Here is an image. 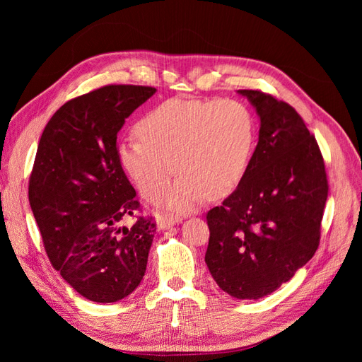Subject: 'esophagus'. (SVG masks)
<instances>
[{"instance_id": "esophagus-1", "label": "esophagus", "mask_w": 362, "mask_h": 362, "mask_svg": "<svg viewBox=\"0 0 362 362\" xmlns=\"http://www.w3.org/2000/svg\"><path fill=\"white\" fill-rule=\"evenodd\" d=\"M181 222V218L177 217V216H170V214H166V216H160L157 218V226L158 229H166V228H170L172 225Z\"/></svg>"}]
</instances>
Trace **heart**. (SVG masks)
Segmentation results:
<instances>
[{"instance_id": "obj_1", "label": "heart", "mask_w": 362, "mask_h": 362, "mask_svg": "<svg viewBox=\"0 0 362 362\" xmlns=\"http://www.w3.org/2000/svg\"><path fill=\"white\" fill-rule=\"evenodd\" d=\"M136 134L139 140L119 146L120 164L151 201L166 190L177 168L180 178L161 204L187 213L206 194L222 198L243 181L254 152L255 122L243 103L229 98H172L139 120Z\"/></svg>"}]
</instances>
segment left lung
I'll return each mask as SVG.
<instances>
[{"label":"left lung","mask_w":362,"mask_h":362,"mask_svg":"<svg viewBox=\"0 0 362 362\" xmlns=\"http://www.w3.org/2000/svg\"><path fill=\"white\" fill-rule=\"evenodd\" d=\"M238 93L259 116L258 145L243 181L206 213L205 262L225 293L259 299L315 254L329 185L320 148L299 113L264 92Z\"/></svg>","instance_id":"1"}]
</instances>
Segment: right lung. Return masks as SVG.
I'll return each mask as SVG.
<instances>
[{
    "instance_id": "obj_1",
    "label": "right lung",
    "mask_w": 362,
    "mask_h": 362,
    "mask_svg": "<svg viewBox=\"0 0 362 362\" xmlns=\"http://www.w3.org/2000/svg\"><path fill=\"white\" fill-rule=\"evenodd\" d=\"M108 84L63 104L43 129L28 199L52 267L83 298L112 303L144 279L156 234L117 156L125 119L156 93ZM136 216L133 226H125Z\"/></svg>"
}]
</instances>
